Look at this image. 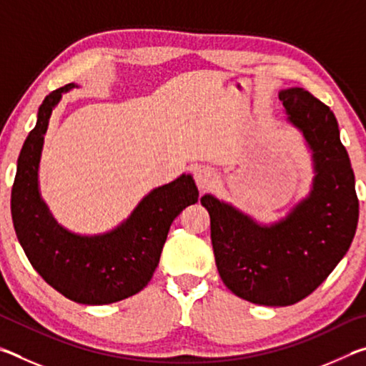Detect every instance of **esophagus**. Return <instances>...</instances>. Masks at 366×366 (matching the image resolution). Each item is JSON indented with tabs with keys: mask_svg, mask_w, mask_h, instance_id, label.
Segmentation results:
<instances>
[{
	"mask_svg": "<svg viewBox=\"0 0 366 366\" xmlns=\"http://www.w3.org/2000/svg\"><path fill=\"white\" fill-rule=\"evenodd\" d=\"M213 179H214V172L212 168H208V166H198L195 169V182L202 190L209 187L213 182Z\"/></svg>",
	"mask_w": 366,
	"mask_h": 366,
	"instance_id": "34e87169",
	"label": "esophagus"
}]
</instances>
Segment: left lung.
<instances>
[{
    "mask_svg": "<svg viewBox=\"0 0 366 366\" xmlns=\"http://www.w3.org/2000/svg\"><path fill=\"white\" fill-rule=\"evenodd\" d=\"M280 100L312 150L308 197L268 226L213 195L200 198L222 282L266 307L294 305L312 294L344 258L358 222L355 176L332 111L299 86L281 90Z\"/></svg>",
    "mask_w": 366,
    "mask_h": 366,
    "instance_id": "1",
    "label": "left lung"
}]
</instances>
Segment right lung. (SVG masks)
Listing matches in <instances>:
<instances>
[{
  "label": "right lung",
  "mask_w": 366,
  "mask_h": 366,
  "mask_svg": "<svg viewBox=\"0 0 366 366\" xmlns=\"http://www.w3.org/2000/svg\"><path fill=\"white\" fill-rule=\"evenodd\" d=\"M74 86H61L40 104L17 159L11 213L30 264L49 286L77 303L107 305L140 292L150 282L172 221L197 203L198 190L192 176L182 174L153 189L126 221L100 235L74 234L58 224L40 197L39 164L49 116Z\"/></svg>",
  "instance_id": "1"
}]
</instances>
